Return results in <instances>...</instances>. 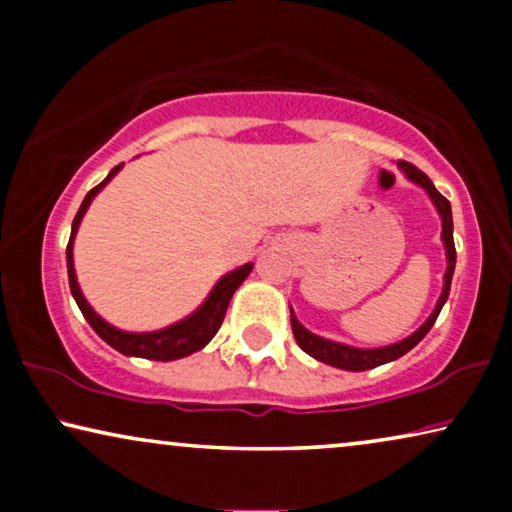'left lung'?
Segmentation results:
<instances>
[{
    "mask_svg": "<svg viewBox=\"0 0 512 512\" xmlns=\"http://www.w3.org/2000/svg\"><path fill=\"white\" fill-rule=\"evenodd\" d=\"M398 167L405 172V177L410 181H415L417 186H422L426 193H429V198L433 200V205H436L440 219H443V244H445V256H447V270H445V282H443V293H440L438 303H436V310L431 312V317L424 321L422 326L417 328L415 333L408 335V338L401 340V342H394V345H387V347H377V349H359V347H349V345H342V342H333V340H326V338H319V335H314L307 331V328L300 324L296 319V314L291 310V328H293V335H296V342L298 347L307 352L314 359L321 361V363H328V366H335V368H342V370H354V373H361V370H370V368H377L382 366V363H389V361H396L401 359L403 354H408L412 347L417 345L419 340L424 338L426 333L431 331V326L436 324L440 310H443L447 296H450V284H452V275H454V263H457V249H454V237H452V207H450V200L443 198L436 191V186L431 184V179L426 177L422 170H417L415 165L405 163L401 160Z\"/></svg>",
    "mask_w": 512,
    "mask_h": 512,
    "instance_id": "1",
    "label": "left lung"
}]
</instances>
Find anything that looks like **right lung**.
<instances>
[{
    "label": "right lung",
    "mask_w": 512,
    "mask_h": 512,
    "mask_svg": "<svg viewBox=\"0 0 512 512\" xmlns=\"http://www.w3.org/2000/svg\"><path fill=\"white\" fill-rule=\"evenodd\" d=\"M123 165H116L114 170L107 174V179L102 181V184H97L93 191H90L86 198H83L79 212L74 216V223H72V235H69V244H67V275H69V289H72V296L76 300V305H79V310L83 312V317L90 326H93V331L100 335V338L107 342L116 349V352H121L125 356H139V359H151V361H174V359H181V356H188L193 352H198L207 345L209 340L214 338L216 331H219L221 324H223V317H226V310H228V303L230 298H233V293L237 291V286H240L247 275L251 272L254 265L251 263H244L242 268H237L233 272H228V275H223L216 286L209 293L205 303H202L198 310H195L191 317L177 321V324L167 326V328H160V331H153V333H128V331H118L111 324H107L100 314H95L93 307L88 305V300L83 298V293L79 289V282H76V272H74V235L76 230H79V223L83 219V214H86V209L90 207V202L97 193L102 191L104 186L109 184V179L114 177V174L121 170Z\"/></svg>",
    "instance_id": "add662e5"
}]
</instances>
